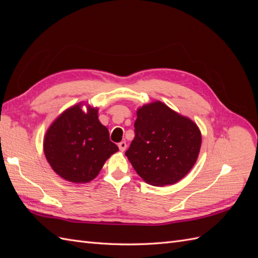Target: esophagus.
Instances as JSON below:
<instances>
[{
    "mask_svg": "<svg viewBox=\"0 0 258 258\" xmlns=\"http://www.w3.org/2000/svg\"><path fill=\"white\" fill-rule=\"evenodd\" d=\"M118 147H119V151L120 152H124V151H126V148H127V143L124 142V141H122V142H120L118 144Z\"/></svg>",
    "mask_w": 258,
    "mask_h": 258,
    "instance_id": "1",
    "label": "esophagus"
}]
</instances>
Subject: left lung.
Returning a JSON list of instances; mask_svg holds the SVG:
<instances>
[{
	"label": "left lung",
	"mask_w": 258,
	"mask_h": 258,
	"mask_svg": "<svg viewBox=\"0 0 258 258\" xmlns=\"http://www.w3.org/2000/svg\"><path fill=\"white\" fill-rule=\"evenodd\" d=\"M137 117L136 137L126 152L132 167L153 186L177 183L198 159V126L160 101L139 107Z\"/></svg>",
	"instance_id": "left-lung-1"
}]
</instances>
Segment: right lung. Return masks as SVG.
I'll return each mask as SVG.
<instances>
[{
  "label": "right lung",
  "mask_w": 258,
  "mask_h": 258,
  "mask_svg": "<svg viewBox=\"0 0 258 258\" xmlns=\"http://www.w3.org/2000/svg\"><path fill=\"white\" fill-rule=\"evenodd\" d=\"M87 105L88 111L81 110ZM44 154L51 169L72 183H88L97 177L105 161L118 151L98 118V107L79 103L52 121L44 137Z\"/></svg>",
  "instance_id": "obj_1"
}]
</instances>
